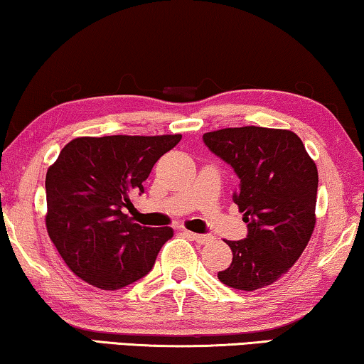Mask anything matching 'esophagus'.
<instances>
[{
  "instance_id": "34e87169",
  "label": "esophagus",
  "mask_w": 364,
  "mask_h": 364,
  "mask_svg": "<svg viewBox=\"0 0 364 364\" xmlns=\"http://www.w3.org/2000/svg\"><path fill=\"white\" fill-rule=\"evenodd\" d=\"M184 234H186L189 239L196 240L198 244H208L209 240L213 239L211 235H209V234H196V232H191V231H184Z\"/></svg>"
}]
</instances>
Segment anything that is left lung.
I'll use <instances>...</instances> for the list:
<instances>
[{
    "label": "left lung",
    "mask_w": 364,
    "mask_h": 364,
    "mask_svg": "<svg viewBox=\"0 0 364 364\" xmlns=\"http://www.w3.org/2000/svg\"><path fill=\"white\" fill-rule=\"evenodd\" d=\"M203 141L237 175L232 199L247 223L245 239L226 240L232 262L218 279L247 291L274 284L296 262L314 232L315 163L290 130L223 129L204 133Z\"/></svg>",
    "instance_id": "1"
}]
</instances>
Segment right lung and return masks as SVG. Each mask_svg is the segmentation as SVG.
I'll return each instance as SVG.
<instances>
[{
  "label": "right lung",
  "mask_w": 364,
  "mask_h": 364,
  "mask_svg": "<svg viewBox=\"0 0 364 364\" xmlns=\"http://www.w3.org/2000/svg\"><path fill=\"white\" fill-rule=\"evenodd\" d=\"M181 135L82 136L60 150L46 175V228L73 272L102 290L150 272L171 228H146L125 214L155 163Z\"/></svg>",
  "instance_id": "right-lung-1"
}]
</instances>
